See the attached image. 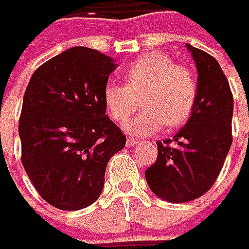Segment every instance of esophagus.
<instances>
[{
  "instance_id": "esophagus-1",
  "label": "esophagus",
  "mask_w": 249,
  "mask_h": 249,
  "mask_svg": "<svg viewBox=\"0 0 249 249\" xmlns=\"http://www.w3.org/2000/svg\"><path fill=\"white\" fill-rule=\"evenodd\" d=\"M137 143H138V141H137V139H132V138L126 139V146H128V148H132V146H135Z\"/></svg>"
}]
</instances>
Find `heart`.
I'll return each mask as SVG.
<instances>
[{
    "label": "heart",
    "mask_w": 249,
    "mask_h": 249,
    "mask_svg": "<svg viewBox=\"0 0 249 249\" xmlns=\"http://www.w3.org/2000/svg\"><path fill=\"white\" fill-rule=\"evenodd\" d=\"M126 86L108 83L104 103L117 123L126 121L137 108V97L143 93V111L125 124L134 135H152L162 125H182L192 114L197 97V81L193 71L162 52L139 56L125 73Z\"/></svg>",
    "instance_id": "1"
}]
</instances>
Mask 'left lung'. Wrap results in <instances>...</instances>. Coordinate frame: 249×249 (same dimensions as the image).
Segmentation results:
<instances>
[{
  "label": "left lung",
  "mask_w": 249,
  "mask_h": 249,
  "mask_svg": "<svg viewBox=\"0 0 249 249\" xmlns=\"http://www.w3.org/2000/svg\"><path fill=\"white\" fill-rule=\"evenodd\" d=\"M197 67V97L186 125L172 139L158 142V158L145 178L158 197L186 203L209 192L230 151L232 93L212 54L186 43Z\"/></svg>",
  "instance_id": "left-lung-1"
}]
</instances>
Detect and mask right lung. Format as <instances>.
<instances>
[{
    "label": "right lung",
    "mask_w": 249,
    "mask_h": 249,
    "mask_svg": "<svg viewBox=\"0 0 249 249\" xmlns=\"http://www.w3.org/2000/svg\"><path fill=\"white\" fill-rule=\"evenodd\" d=\"M117 65L76 46L39 66L23 94L22 165L36 192L56 209L80 210L104 187L111 156L125 135L106 115L104 89Z\"/></svg>",
    "instance_id": "obj_1"
}]
</instances>
